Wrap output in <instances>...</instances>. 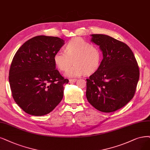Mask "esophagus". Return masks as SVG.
Masks as SVG:
<instances>
[{"mask_svg": "<svg viewBox=\"0 0 150 150\" xmlns=\"http://www.w3.org/2000/svg\"><path fill=\"white\" fill-rule=\"evenodd\" d=\"M76 81V79H70L69 80V82L70 83H74Z\"/></svg>", "mask_w": 150, "mask_h": 150, "instance_id": "esophagus-1", "label": "esophagus"}]
</instances>
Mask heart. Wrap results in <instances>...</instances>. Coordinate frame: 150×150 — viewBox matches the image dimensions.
I'll use <instances>...</instances> for the list:
<instances>
[{
	"instance_id": "1",
	"label": "heart",
	"mask_w": 150,
	"mask_h": 150,
	"mask_svg": "<svg viewBox=\"0 0 150 150\" xmlns=\"http://www.w3.org/2000/svg\"><path fill=\"white\" fill-rule=\"evenodd\" d=\"M102 55L99 49L81 38H74L65 46V51L59 50L54 54V62L61 71L67 69L74 60V65L65 72L69 77L91 75L101 64Z\"/></svg>"
}]
</instances>
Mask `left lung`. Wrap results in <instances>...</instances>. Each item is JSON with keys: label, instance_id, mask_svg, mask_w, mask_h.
<instances>
[{"label": "left lung", "instance_id": "obj_1", "mask_svg": "<svg viewBox=\"0 0 150 150\" xmlns=\"http://www.w3.org/2000/svg\"><path fill=\"white\" fill-rule=\"evenodd\" d=\"M91 36V41L99 46L103 59L98 69L86 79V98L99 111L114 112L134 96L139 67L134 53L124 42L105 35Z\"/></svg>", "mask_w": 150, "mask_h": 150}]
</instances>
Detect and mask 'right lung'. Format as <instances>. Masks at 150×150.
<instances>
[{
	"mask_svg": "<svg viewBox=\"0 0 150 150\" xmlns=\"http://www.w3.org/2000/svg\"><path fill=\"white\" fill-rule=\"evenodd\" d=\"M64 44L58 37L37 36L26 41L15 54L9 70L12 96L27 114L41 116L56 107L69 83L55 69L54 55Z\"/></svg>",
	"mask_w": 150,
	"mask_h": 150,
	"instance_id": "add662e5",
	"label": "right lung"
}]
</instances>
